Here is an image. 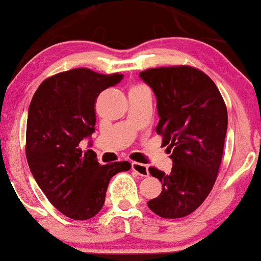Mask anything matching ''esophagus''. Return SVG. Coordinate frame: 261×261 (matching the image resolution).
<instances>
[{"instance_id":"1","label":"esophagus","mask_w":261,"mask_h":261,"mask_svg":"<svg viewBox=\"0 0 261 261\" xmlns=\"http://www.w3.org/2000/svg\"><path fill=\"white\" fill-rule=\"evenodd\" d=\"M131 167H133V170L136 174L141 175V176H147L149 175V167H147V165H144L141 163H133Z\"/></svg>"}]
</instances>
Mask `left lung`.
Here are the masks:
<instances>
[{
  "label": "left lung",
  "mask_w": 261,
  "mask_h": 261,
  "mask_svg": "<svg viewBox=\"0 0 261 261\" xmlns=\"http://www.w3.org/2000/svg\"><path fill=\"white\" fill-rule=\"evenodd\" d=\"M140 77L156 96L160 116L156 133L172 159L170 174L149 169L161 181L163 191L147 206L161 218H184L204 202L218 177L227 128L226 105L214 81L191 66L149 68Z\"/></svg>",
  "instance_id": "8db88e82"
}]
</instances>
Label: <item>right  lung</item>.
Instances as JSON below:
<instances>
[{"instance_id":"add662e5","label":"right lung","mask_w":261,"mask_h":261,"mask_svg":"<svg viewBox=\"0 0 261 261\" xmlns=\"http://www.w3.org/2000/svg\"><path fill=\"white\" fill-rule=\"evenodd\" d=\"M122 80L86 67L46 79L29 109L26 158L37 185L67 218L87 220L103 206L110 180L131 169L128 161L101 165L81 140L95 131L97 96Z\"/></svg>"}]
</instances>
